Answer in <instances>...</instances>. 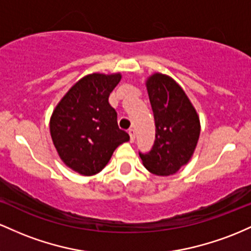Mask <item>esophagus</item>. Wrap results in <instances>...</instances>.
I'll list each match as a JSON object with an SVG mask.
<instances>
[{"mask_svg":"<svg viewBox=\"0 0 251 251\" xmlns=\"http://www.w3.org/2000/svg\"><path fill=\"white\" fill-rule=\"evenodd\" d=\"M128 131H129V135H130V141L131 142H134L135 141V129L130 128Z\"/></svg>","mask_w":251,"mask_h":251,"instance_id":"1","label":"esophagus"}]
</instances>
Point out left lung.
<instances>
[{"mask_svg": "<svg viewBox=\"0 0 251 251\" xmlns=\"http://www.w3.org/2000/svg\"><path fill=\"white\" fill-rule=\"evenodd\" d=\"M155 120V141L140 154L151 173L167 176L190 161L198 143L201 122L181 86L171 77L154 73L146 81Z\"/></svg>", "mask_w": 251, "mask_h": 251, "instance_id": "1", "label": "left lung"}]
</instances>
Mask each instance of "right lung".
I'll list each match as a JSON object with an SVG mask.
<instances>
[{"label":"right lung","mask_w":251,"mask_h":251,"mask_svg":"<svg viewBox=\"0 0 251 251\" xmlns=\"http://www.w3.org/2000/svg\"><path fill=\"white\" fill-rule=\"evenodd\" d=\"M121 77V73L85 75L61 98L50 117V136L59 156L81 176L100 173L115 149L129 141L109 104Z\"/></svg>","instance_id":"1"}]
</instances>
